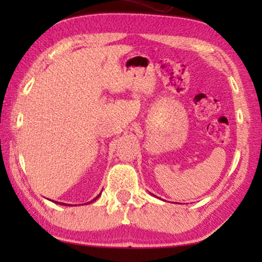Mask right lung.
Listing matches in <instances>:
<instances>
[{
	"label": "right lung",
	"mask_w": 262,
	"mask_h": 262,
	"mask_svg": "<svg viewBox=\"0 0 262 262\" xmlns=\"http://www.w3.org/2000/svg\"><path fill=\"white\" fill-rule=\"evenodd\" d=\"M100 195V194H99ZM99 195H98V196H96L95 199H94V200H91L90 202H88V203H91V202H94V201H96L97 200V199H98L99 198ZM55 203H59V205H62V206H70V205H66V203H61V202H56L55 201Z\"/></svg>",
	"instance_id": "1"
}]
</instances>
